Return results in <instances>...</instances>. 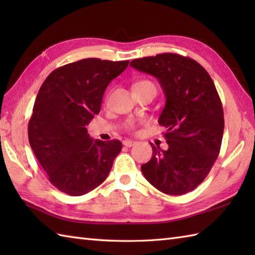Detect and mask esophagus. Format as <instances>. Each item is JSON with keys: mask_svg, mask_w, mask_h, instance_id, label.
I'll return each instance as SVG.
<instances>
[{"mask_svg": "<svg viewBox=\"0 0 255 255\" xmlns=\"http://www.w3.org/2000/svg\"><path fill=\"white\" fill-rule=\"evenodd\" d=\"M123 144L126 145V147L130 148L134 144V141H132V140H130V139H126V140H124V141H123Z\"/></svg>", "mask_w": 255, "mask_h": 255, "instance_id": "obj_1", "label": "esophagus"}]
</instances>
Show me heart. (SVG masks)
Here are the masks:
<instances>
[{"mask_svg": "<svg viewBox=\"0 0 255 255\" xmlns=\"http://www.w3.org/2000/svg\"><path fill=\"white\" fill-rule=\"evenodd\" d=\"M143 83H151V82H149V81H140V82H138V83L134 84V86L140 85V84H143ZM126 127H127L128 130H133L134 127H136V125H134V123H133V122H128V123H127V125H126Z\"/></svg>", "mask_w": 255, "mask_h": 255, "instance_id": "heart-1", "label": "heart"}]
</instances>
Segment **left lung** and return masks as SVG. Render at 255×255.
I'll return each instance as SVG.
<instances>
[{
	"label": "left lung",
	"instance_id": "obj_1",
	"mask_svg": "<svg viewBox=\"0 0 255 255\" xmlns=\"http://www.w3.org/2000/svg\"><path fill=\"white\" fill-rule=\"evenodd\" d=\"M130 66L158 79L166 100L159 124L169 148L150 143L152 158L141 165L142 174L164 194L191 192L208 175L223 141L224 110L213 80L197 61L171 52Z\"/></svg>",
	"mask_w": 255,
	"mask_h": 255
}]
</instances>
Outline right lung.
Wrapping results in <instances>:
<instances>
[{"label": "right lung", "mask_w": 255, "mask_h": 255, "mask_svg": "<svg viewBox=\"0 0 255 255\" xmlns=\"http://www.w3.org/2000/svg\"><path fill=\"white\" fill-rule=\"evenodd\" d=\"M128 63L82 59L53 70L40 86L28 123V140L59 191L81 196L110 174L122 142L91 139L85 126L100 113L108 84Z\"/></svg>", "instance_id": "add662e5"}]
</instances>
